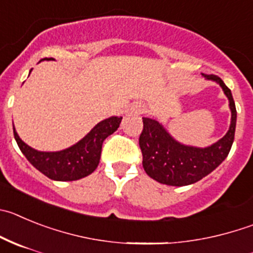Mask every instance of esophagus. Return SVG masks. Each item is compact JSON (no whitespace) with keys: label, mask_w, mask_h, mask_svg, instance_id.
Listing matches in <instances>:
<instances>
[{"label":"esophagus","mask_w":253,"mask_h":253,"mask_svg":"<svg viewBox=\"0 0 253 253\" xmlns=\"http://www.w3.org/2000/svg\"><path fill=\"white\" fill-rule=\"evenodd\" d=\"M144 110H145L144 104L139 103V101L133 103L130 106H129V113H131V114H143Z\"/></svg>","instance_id":"obj_1"}]
</instances>
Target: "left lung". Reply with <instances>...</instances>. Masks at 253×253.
<instances>
[{
  "instance_id": "left-lung-1",
  "label": "left lung",
  "mask_w": 253,
  "mask_h": 253,
  "mask_svg": "<svg viewBox=\"0 0 253 253\" xmlns=\"http://www.w3.org/2000/svg\"><path fill=\"white\" fill-rule=\"evenodd\" d=\"M203 76L207 80L219 84L228 98L231 109L229 129L226 135L214 144L197 148L177 142L157 119L143 118V131L139 136L143 168L150 178L162 184L182 187L198 182L213 172L227 158L232 147L237 120L232 92L218 76Z\"/></svg>"
}]
</instances>
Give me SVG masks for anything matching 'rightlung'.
Instances as JSON below:
<instances>
[{
	"label": "right lung",
	"instance_id": "right-lung-1",
	"mask_svg": "<svg viewBox=\"0 0 253 253\" xmlns=\"http://www.w3.org/2000/svg\"><path fill=\"white\" fill-rule=\"evenodd\" d=\"M122 117H110L98 123L94 128L73 147L60 152H39L29 147L16 133L13 135L18 148L27 161L46 177L54 180H78L94 172L100 162L103 142L114 133Z\"/></svg>",
	"mask_w": 253,
	"mask_h": 253
}]
</instances>
